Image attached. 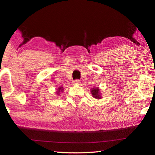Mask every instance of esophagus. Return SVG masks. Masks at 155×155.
Returning <instances> with one entry per match:
<instances>
[{"label":"esophagus","instance_id":"esophagus-1","mask_svg":"<svg viewBox=\"0 0 155 155\" xmlns=\"http://www.w3.org/2000/svg\"><path fill=\"white\" fill-rule=\"evenodd\" d=\"M81 83V81L78 80V79H76L73 81V83L74 84H79Z\"/></svg>","mask_w":155,"mask_h":155}]
</instances>
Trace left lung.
I'll list each match as a JSON object with an SVG mask.
<instances>
[{
  "instance_id": "1",
  "label": "left lung",
  "mask_w": 155,
  "mask_h": 155,
  "mask_svg": "<svg viewBox=\"0 0 155 155\" xmlns=\"http://www.w3.org/2000/svg\"><path fill=\"white\" fill-rule=\"evenodd\" d=\"M91 94H92V96L94 97V98H101V91H100L98 87L91 89Z\"/></svg>"
}]
</instances>
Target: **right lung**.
<instances>
[{
  "label": "right lung",
  "mask_w": 155,
  "mask_h": 155,
  "mask_svg": "<svg viewBox=\"0 0 155 155\" xmlns=\"http://www.w3.org/2000/svg\"><path fill=\"white\" fill-rule=\"evenodd\" d=\"M63 90H63L62 87H59V89H58V91H57V93L58 94V95H59V91H62Z\"/></svg>",
  "instance_id": "add662e5"
}]
</instances>
